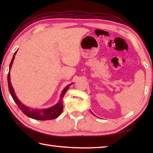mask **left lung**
I'll return each instance as SVG.
<instances>
[{"label":"left lung","mask_w":153,"mask_h":153,"mask_svg":"<svg viewBox=\"0 0 153 153\" xmlns=\"http://www.w3.org/2000/svg\"><path fill=\"white\" fill-rule=\"evenodd\" d=\"M91 113H92V114H93V112H91ZM93 115H94V114H93Z\"/></svg>","instance_id":"8db88e82"}]
</instances>
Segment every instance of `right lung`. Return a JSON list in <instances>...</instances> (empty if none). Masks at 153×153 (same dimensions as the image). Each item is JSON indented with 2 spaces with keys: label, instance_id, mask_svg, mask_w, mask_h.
I'll use <instances>...</instances> for the list:
<instances>
[{
  "label": "right lung",
  "instance_id": "add662e5",
  "mask_svg": "<svg viewBox=\"0 0 153 153\" xmlns=\"http://www.w3.org/2000/svg\"><path fill=\"white\" fill-rule=\"evenodd\" d=\"M17 51L18 50L14 53V56H13L12 59L11 60V62L10 64L9 72L8 74V89H9L10 93V95L12 97V99H14V102L16 103V105H18L19 108L22 110V112L24 113V114L28 116L29 118H33L35 120H53L58 118V117L61 114V113L63 111V108H64L63 102H62L63 97L65 95V93H66V92L67 91V90L68 89V88H69V87L72 83H71L70 85H68L67 86L65 87V88L62 90V91L60 94V99L58 100V102L56 104V105L50 107V108L37 109V108H30V107H28L27 106L24 105V104H23L20 100L18 99L17 96H16L10 82V69L12 66L13 62L14 60L15 55L16 53H17Z\"/></svg>",
  "mask_w": 153,
  "mask_h": 153
}]
</instances>
